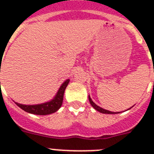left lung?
Listing matches in <instances>:
<instances>
[{"label": "left lung", "instance_id": "obj_1", "mask_svg": "<svg viewBox=\"0 0 154 154\" xmlns=\"http://www.w3.org/2000/svg\"><path fill=\"white\" fill-rule=\"evenodd\" d=\"M89 102H90V104H91V105L93 106V107L96 110H97L98 112H101V113H106V114H115V113H118V112H111V111H109V110H106V109H102V108H101L100 106H98V105H97L94 102V101H92L91 97H89Z\"/></svg>", "mask_w": 154, "mask_h": 154}]
</instances>
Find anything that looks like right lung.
<instances>
[{
  "mask_svg": "<svg viewBox=\"0 0 154 154\" xmlns=\"http://www.w3.org/2000/svg\"><path fill=\"white\" fill-rule=\"evenodd\" d=\"M69 82V79H67L63 84L60 85V87L58 89L57 93L56 96L52 99L51 101L48 102L42 103V104H38V105H22L20 103L15 102L16 105L23 109L24 111L29 113L37 115H48L51 114L53 112H57L60 108L63 102V97H64V93L67 87L68 84Z\"/></svg>",
  "mask_w": 154,
  "mask_h": 154,
  "instance_id": "add662e5",
  "label": "right lung"
}]
</instances>
